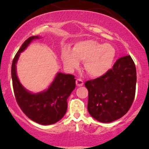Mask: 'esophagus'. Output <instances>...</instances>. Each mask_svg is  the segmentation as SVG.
<instances>
[{
  "instance_id": "obj_1",
  "label": "esophagus",
  "mask_w": 149,
  "mask_h": 149,
  "mask_svg": "<svg viewBox=\"0 0 149 149\" xmlns=\"http://www.w3.org/2000/svg\"><path fill=\"white\" fill-rule=\"evenodd\" d=\"M76 85H77V86H78V87L83 86V83H83V80L80 79V78H78V79H76Z\"/></svg>"
}]
</instances>
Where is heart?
Listing matches in <instances>:
<instances>
[{"label":"heart","mask_w":149,"mask_h":149,"mask_svg":"<svg viewBox=\"0 0 149 149\" xmlns=\"http://www.w3.org/2000/svg\"><path fill=\"white\" fill-rule=\"evenodd\" d=\"M116 57V50L110 44H103L94 40L80 41L73 47L72 52L65 50L62 61L66 68H78L79 61H84V69L92 77L103 76L111 68Z\"/></svg>","instance_id":"b5f03b06"}]
</instances>
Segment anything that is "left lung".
<instances>
[{
  "mask_svg": "<svg viewBox=\"0 0 149 149\" xmlns=\"http://www.w3.org/2000/svg\"><path fill=\"white\" fill-rule=\"evenodd\" d=\"M136 71L130 55L120 57L103 76L88 80V110L102 123H111L126 114L134 101Z\"/></svg>",
  "mask_w": 149,
  "mask_h": 149,
  "instance_id": "8db88e82",
  "label": "left lung"
}]
</instances>
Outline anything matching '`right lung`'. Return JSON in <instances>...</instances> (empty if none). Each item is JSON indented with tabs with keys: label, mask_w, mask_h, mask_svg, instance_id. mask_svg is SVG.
<instances>
[{
	"label": "right lung",
	"mask_w": 149,
	"mask_h": 149,
	"mask_svg": "<svg viewBox=\"0 0 149 149\" xmlns=\"http://www.w3.org/2000/svg\"><path fill=\"white\" fill-rule=\"evenodd\" d=\"M38 38V36H31L24 42L13 59L11 75L15 99L22 111L34 122L47 125L64 117L67 110V99L76 88V79L73 75L58 73L49 88L37 94L31 93L22 86L17 76V61L20 53Z\"/></svg>",
	"instance_id": "1"
}]
</instances>
